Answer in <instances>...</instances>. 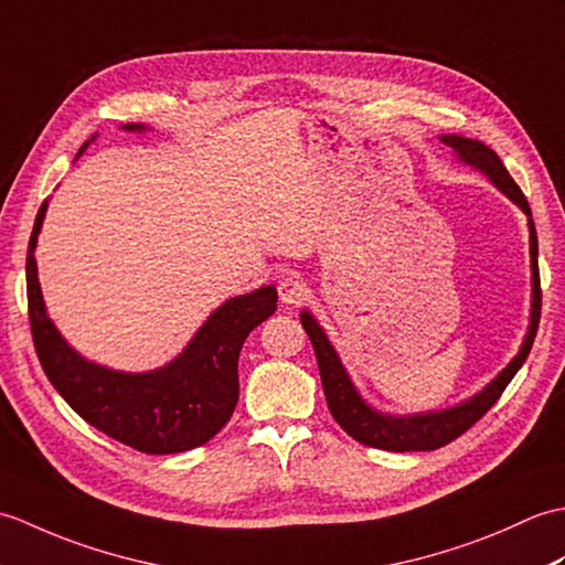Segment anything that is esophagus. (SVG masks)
Instances as JSON below:
<instances>
[{
    "instance_id": "34e87169",
    "label": "esophagus",
    "mask_w": 565,
    "mask_h": 565,
    "mask_svg": "<svg viewBox=\"0 0 565 565\" xmlns=\"http://www.w3.org/2000/svg\"><path fill=\"white\" fill-rule=\"evenodd\" d=\"M308 296V286L298 276H286L279 281V301L284 306H298Z\"/></svg>"
}]
</instances>
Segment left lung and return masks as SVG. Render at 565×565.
<instances>
[{
    "mask_svg": "<svg viewBox=\"0 0 565 565\" xmlns=\"http://www.w3.org/2000/svg\"><path fill=\"white\" fill-rule=\"evenodd\" d=\"M444 146L456 152V158L466 162L473 170L483 172L490 182H493L502 194H505L512 203L524 211L526 225H530V257H532V310H530V328H526L524 342L520 352L514 354L512 362L500 371V374L488 383L483 391H478L471 398L461 401L459 405L444 407V411H427V413H415V415H388L376 411L374 405H369L362 393L356 391L347 369L342 366L338 352L330 344L326 330L320 328V322L313 318L310 310L301 313V326L308 332L310 342H313V350L318 356V369H320V381L322 391H326V401L332 417L338 419V425L350 435L352 439L366 444V447L386 449V451H431L439 449L444 444H449L463 431L476 425L495 401L505 391L512 376L518 374L522 364L526 362V354H530L536 328H539V316H542V289H539V245H536V227L532 221V209L526 203L520 186L514 184V179L508 174L505 164L500 162L495 150H490L486 142L463 138V136H439Z\"/></svg>",
    "mask_w": 565,
    "mask_h": 565,
    "instance_id": "8db88e82",
    "label": "left lung"
}]
</instances>
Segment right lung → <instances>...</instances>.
Wrapping results in <instances>:
<instances>
[{
    "label": "right lung",
    "instance_id": "1",
    "mask_svg": "<svg viewBox=\"0 0 565 565\" xmlns=\"http://www.w3.org/2000/svg\"><path fill=\"white\" fill-rule=\"evenodd\" d=\"M121 128L130 134L148 130L142 124ZM87 146L84 142L77 158ZM45 211L47 201L35 215L29 239L26 294L35 354L47 381L92 427L142 454L189 451L218 435L237 405V359L243 342L276 310L279 296L274 286L227 298L196 330L182 354L160 369L134 374L94 364L72 350L47 318L33 255Z\"/></svg>",
    "mask_w": 565,
    "mask_h": 565
}]
</instances>
